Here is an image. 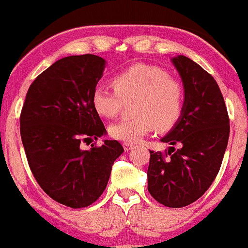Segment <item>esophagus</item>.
<instances>
[{"label": "esophagus", "instance_id": "1", "mask_svg": "<svg viewBox=\"0 0 248 248\" xmlns=\"http://www.w3.org/2000/svg\"><path fill=\"white\" fill-rule=\"evenodd\" d=\"M123 146H124L125 151H130V150H132V149L135 148V145L131 144V143H124Z\"/></svg>", "mask_w": 248, "mask_h": 248}]
</instances>
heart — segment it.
<instances>
[{
	"instance_id": "1",
	"label": "heart",
	"mask_w": 248,
	"mask_h": 248,
	"mask_svg": "<svg viewBox=\"0 0 248 248\" xmlns=\"http://www.w3.org/2000/svg\"><path fill=\"white\" fill-rule=\"evenodd\" d=\"M114 89L98 85L92 92V105L99 116L112 118L124 103H135L132 119L108 126L114 140L136 143L154 130L168 131L177 123L185 108V90L180 82L155 66H131L113 77Z\"/></svg>"
}]
</instances>
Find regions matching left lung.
Returning a JSON list of instances; mask_svg holds the SVG:
<instances>
[{
  "label": "left lung",
  "instance_id": "left-lung-1",
  "mask_svg": "<svg viewBox=\"0 0 248 248\" xmlns=\"http://www.w3.org/2000/svg\"><path fill=\"white\" fill-rule=\"evenodd\" d=\"M183 82L185 108L163 143L150 151L148 190L157 202L181 208L201 198L219 172L230 137V118L215 79L185 55L171 58Z\"/></svg>",
  "mask_w": 248,
  "mask_h": 248
}]
</instances>
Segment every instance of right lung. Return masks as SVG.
I'll return each mask as SVG.
<instances>
[{
    "label": "right lung",
    "mask_w": 248,
    "mask_h": 248,
    "mask_svg": "<svg viewBox=\"0 0 248 248\" xmlns=\"http://www.w3.org/2000/svg\"><path fill=\"white\" fill-rule=\"evenodd\" d=\"M105 63L93 54L55 61L31 82L21 111V140L36 182L71 208L99 199L124 151L121 143L108 140L90 150L80 148L81 142L106 134L91 100Z\"/></svg>",
    "instance_id": "right-lung-1"
}]
</instances>
